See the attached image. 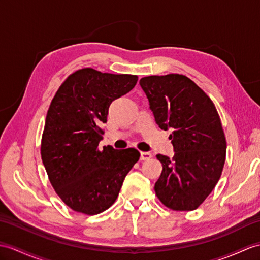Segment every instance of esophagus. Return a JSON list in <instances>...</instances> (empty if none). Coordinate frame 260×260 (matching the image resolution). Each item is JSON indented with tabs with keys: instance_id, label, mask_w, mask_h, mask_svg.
I'll list each match as a JSON object with an SVG mask.
<instances>
[{
	"instance_id": "obj_1",
	"label": "esophagus",
	"mask_w": 260,
	"mask_h": 260,
	"mask_svg": "<svg viewBox=\"0 0 260 260\" xmlns=\"http://www.w3.org/2000/svg\"><path fill=\"white\" fill-rule=\"evenodd\" d=\"M152 157V154L148 152H141V160H147Z\"/></svg>"
}]
</instances>
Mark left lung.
Returning <instances> with one entry per match:
<instances>
[{"instance_id":"8db88e82","label":"left lung","mask_w":260,"mask_h":260,"mask_svg":"<svg viewBox=\"0 0 260 260\" xmlns=\"http://www.w3.org/2000/svg\"><path fill=\"white\" fill-rule=\"evenodd\" d=\"M159 128L172 129L173 158L156 155L162 171L155 192L173 210H194L215 188L224 168L226 138L214 103L185 75L141 78Z\"/></svg>"}]
</instances>
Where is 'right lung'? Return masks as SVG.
<instances>
[{
    "instance_id": "add662e5",
    "label": "right lung",
    "mask_w": 260,
    "mask_h": 260,
    "mask_svg": "<svg viewBox=\"0 0 260 260\" xmlns=\"http://www.w3.org/2000/svg\"><path fill=\"white\" fill-rule=\"evenodd\" d=\"M138 77L82 69L58 88L47 111L41 155L57 195L77 213L96 215L116 201L126 175L140 159L135 148H99L111 103Z\"/></svg>"
}]
</instances>
